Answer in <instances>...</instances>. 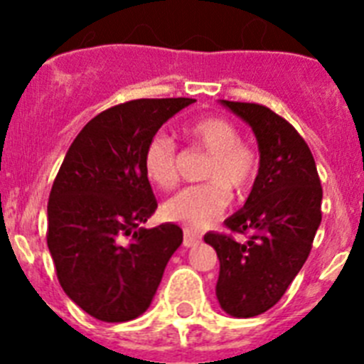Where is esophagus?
Returning a JSON list of instances; mask_svg holds the SVG:
<instances>
[{
    "mask_svg": "<svg viewBox=\"0 0 364 364\" xmlns=\"http://www.w3.org/2000/svg\"><path fill=\"white\" fill-rule=\"evenodd\" d=\"M198 242H200V237H198V235L195 233V231L184 230V246H186V247L197 246Z\"/></svg>",
    "mask_w": 364,
    "mask_h": 364,
    "instance_id": "obj_1",
    "label": "esophagus"
}]
</instances>
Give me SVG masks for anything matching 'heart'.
I'll use <instances>...</instances> for the list:
<instances>
[{
	"label": "heart",
	"mask_w": 364,
	"mask_h": 364,
	"mask_svg": "<svg viewBox=\"0 0 364 364\" xmlns=\"http://www.w3.org/2000/svg\"><path fill=\"white\" fill-rule=\"evenodd\" d=\"M191 146L210 154L204 169L208 182L189 186L164 204V217L188 230H204L217 220L235 197L244 198L259 178L260 154L240 138L237 124L224 117H204L184 127ZM144 171L151 184L171 189L178 182V149L166 134H154L144 149Z\"/></svg>",
	"instance_id": "heart-1"
}]
</instances>
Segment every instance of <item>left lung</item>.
Returning <instances> with one entry per match:
<instances>
[{"mask_svg":"<svg viewBox=\"0 0 364 364\" xmlns=\"http://www.w3.org/2000/svg\"><path fill=\"white\" fill-rule=\"evenodd\" d=\"M252 125L260 171L246 204L226 218L231 233L204 240L220 260L217 297L233 317H255L275 306L301 272L321 224L319 173L314 154L294 125L266 105L222 100ZM233 234L248 239L240 243Z\"/></svg>","mask_w":364,"mask_h":364,"instance_id":"obj_1","label":"left lung"}]
</instances>
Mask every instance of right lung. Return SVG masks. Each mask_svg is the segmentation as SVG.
<instances>
[{
    "label": "right lung",
    "mask_w": 364,
    "mask_h": 364,
    "mask_svg": "<svg viewBox=\"0 0 364 364\" xmlns=\"http://www.w3.org/2000/svg\"><path fill=\"white\" fill-rule=\"evenodd\" d=\"M193 102L142 98L105 109L74 138L54 178L47 246L63 291L95 319L124 323L142 315L182 244L176 224L138 228L159 205L144 149Z\"/></svg>",
    "instance_id": "1"
}]
</instances>
